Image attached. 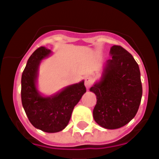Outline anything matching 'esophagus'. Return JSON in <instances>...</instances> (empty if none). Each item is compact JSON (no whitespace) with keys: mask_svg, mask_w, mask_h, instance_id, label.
Returning a JSON list of instances; mask_svg holds the SVG:
<instances>
[{"mask_svg":"<svg viewBox=\"0 0 159 159\" xmlns=\"http://www.w3.org/2000/svg\"><path fill=\"white\" fill-rule=\"evenodd\" d=\"M92 85H93V79H92L90 77H86V78H85V87L87 88V89H89Z\"/></svg>","mask_w":159,"mask_h":159,"instance_id":"34e87169","label":"esophagus"}]
</instances>
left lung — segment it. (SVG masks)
<instances>
[{
  "mask_svg": "<svg viewBox=\"0 0 159 159\" xmlns=\"http://www.w3.org/2000/svg\"><path fill=\"white\" fill-rule=\"evenodd\" d=\"M100 81L90 88L97 96L95 121L109 129L122 127L134 118L143 95L140 70L133 56L120 45L110 49Z\"/></svg>",
  "mask_w": 159,
  "mask_h": 159,
  "instance_id": "left-lung-1",
  "label": "left lung"
}]
</instances>
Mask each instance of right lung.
<instances>
[{"label":"right lung","instance_id":"obj_1","mask_svg":"<svg viewBox=\"0 0 159 159\" xmlns=\"http://www.w3.org/2000/svg\"><path fill=\"white\" fill-rule=\"evenodd\" d=\"M50 49L39 47L30 57L21 76V102L31 124L47 133L62 130L68 125L74 106L86 92L84 81L67 86L51 97L41 96L36 81L41 61Z\"/></svg>","mask_w":159,"mask_h":159}]
</instances>
